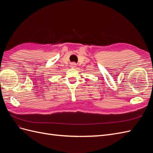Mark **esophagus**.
<instances>
[{
  "label": "esophagus",
  "instance_id": "1",
  "mask_svg": "<svg viewBox=\"0 0 153 153\" xmlns=\"http://www.w3.org/2000/svg\"><path fill=\"white\" fill-rule=\"evenodd\" d=\"M71 68H75V67H76V64L74 63V62L71 63Z\"/></svg>",
  "mask_w": 153,
  "mask_h": 153
}]
</instances>
